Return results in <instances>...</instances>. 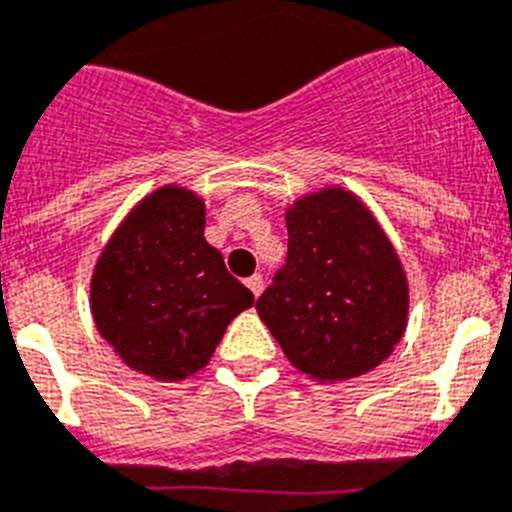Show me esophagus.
Returning a JSON list of instances; mask_svg holds the SVG:
<instances>
[{
    "label": "esophagus",
    "mask_w": 512,
    "mask_h": 512,
    "mask_svg": "<svg viewBox=\"0 0 512 512\" xmlns=\"http://www.w3.org/2000/svg\"><path fill=\"white\" fill-rule=\"evenodd\" d=\"M247 288H250V291L255 293V299H257V296H260V293H262V288H265V281H262V275L260 273L250 275V278H247Z\"/></svg>",
    "instance_id": "esophagus-1"
}]
</instances>
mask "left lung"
Instances as JSON below:
<instances>
[{
	"label": "left lung",
	"mask_w": 512,
	"mask_h": 512,
	"mask_svg": "<svg viewBox=\"0 0 512 512\" xmlns=\"http://www.w3.org/2000/svg\"><path fill=\"white\" fill-rule=\"evenodd\" d=\"M286 265L257 314L288 361L319 381L379 366L407 324V278L368 208L348 190H322L286 213Z\"/></svg>",
	"instance_id": "1"
}]
</instances>
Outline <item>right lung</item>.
<instances>
[{
    "instance_id": "obj_1",
    "label": "right lung",
    "mask_w": 512,
    "mask_h": 512,
    "mask_svg": "<svg viewBox=\"0 0 512 512\" xmlns=\"http://www.w3.org/2000/svg\"><path fill=\"white\" fill-rule=\"evenodd\" d=\"M203 226L201 198L170 185L128 213L97 260L92 317L133 371L162 381L201 371L226 324L255 304Z\"/></svg>"
}]
</instances>
